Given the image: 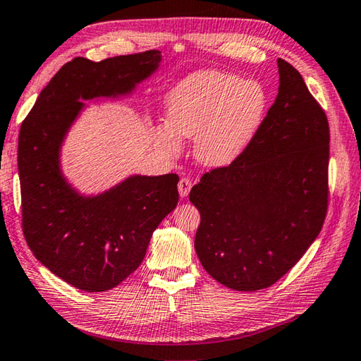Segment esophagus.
Instances as JSON below:
<instances>
[{
  "mask_svg": "<svg viewBox=\"0 0 361 361\" xmlns=\"http://www.w3.org/2000/svg\"><path fill=\"white\" fill-rule=\"evenodd\" d=\"M192 189V181L189 178H181L178 183V192L181 197H188V194Z\"/></svg>",
  "mask_w": 361,
  "mask_h": 361,
  "instance_id": "1",
  "label": "esophagus"
}]
</instances>
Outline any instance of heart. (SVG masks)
Segmentation results:
<instances>
[{
    "mask_svg": "<svg viewBox=\"0 0 361 361\" xmlns=\"http://www.w3.org/2000/svg\"><path fill=\"white\" fill-rule=\"evenodd\" d=\"M267 104L264 87L257 81L220 71L189 75L167 97L169 128L158 132L171 154L180 140H197L195 155L206 166L229 164L252 138Z\"/></svg>",
    "mask_w": 361,
    "mask_h": 361,
    "instance_id": "1",
    "label": "heart"
}]
</instances>
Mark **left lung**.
Returning a JSON list of instances; mask_svg holds the SVG:
<instances>
[{"mask_svg":"<svg viewBox=\"0 0 361 361\" xmlns=\"http://www.w3.org/2000/svg\"><path fill=\"white\" fill-rule=\"evenodd\" d=\"M246 147L192 188L201 216L195 250L223 286H272L320 233L329 203V123L294 66Z\"/></svg>","mask_w":361,"mask_h":361,"instance_id":"8db88e82","label":"left lung"}]
</instances>
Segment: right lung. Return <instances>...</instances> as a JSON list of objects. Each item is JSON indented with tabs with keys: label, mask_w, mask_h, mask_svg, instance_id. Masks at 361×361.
<instances>
[{
	"label": "right lung",
	"mask_w": 361,
	"mask_h": 361,
	"mask_svg": "<svg viewBox=\"0 0 361 361\" xmlns=\"http://www.w3.org/2000/svg\"><path fill=\"white\" fill-rule=\"evenodd\" d=\"M160 50L94 63L77 56L41 90L18 137L21 226L29 249L50 272L86 292L118 286L137 271L152 232L178 203V175L130 177L82 198L60 172V146L80 99L126 94L152 73Z\"/></svg>",
	"instance_id": "add662e5"
}]
</instances>
